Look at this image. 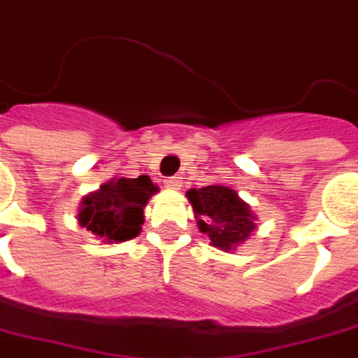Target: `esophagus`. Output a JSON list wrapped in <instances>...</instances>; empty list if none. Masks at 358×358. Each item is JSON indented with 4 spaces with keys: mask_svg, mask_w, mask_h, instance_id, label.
<instances>
[{
    "mask_svg": "<svg viewBox=\"0 0 358 358\" xmlns=\"http://www.w3.org/2000/svg\"><path fill=\"white\" fill-rule=\"evenodd\" d=\"M164 186L170 188V190H178L180 186H182V180H180L178 176H170V178L164 180Z\"/></svg>",
    "mask_w": 358,
    "mask_h": 358,
    "instance_id": "1",
    "label": "esophagus"
}]
</instances>
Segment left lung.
I'll list each match as a JSON object with an SVG mask.
<instances>
[{
  "mask_svg": "<svg viewBox=\"0 0 358 358\" xmlns=\"http://www.w3.org/2000/svg\"><path fill=\"white\" fill-rule=\"evenodd\" d=\"M200 232L208 234L210 244L230 252L255 232V220L250 206L238 198L228 186H204L186 192Z\"/></svg>",
  "mask_w": 358,
  "mask_h": 358,
  "instance_id": "8db88e82",
  "label": "left lung"
}]
</instances>
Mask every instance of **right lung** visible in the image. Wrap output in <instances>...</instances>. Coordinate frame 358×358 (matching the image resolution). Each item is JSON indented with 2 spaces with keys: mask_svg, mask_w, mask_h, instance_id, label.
Wrapping results in <instances>:
<instances>
[{
  "mask_svg": "<svg viewBox=\"0 0 358 358\" xmlns=\"http://www.w3.org/2000/svg\"><path fill=\"white\" fill-rule=\"evenodd\" d=\"M158 192L148 176L110 180L82 200L78 222L103 242H124L140 234L144 208L150 196Z\"/></svg>",
  "mask_w": 358,
  "mask_h": 358,
  "instance_id": "1",
  "label": "right lung"
}]
</instances>
